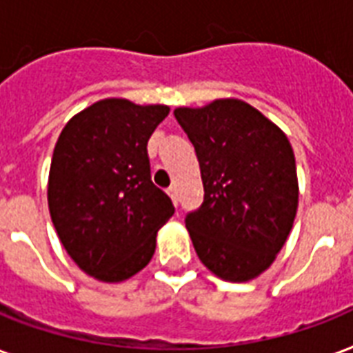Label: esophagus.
Instances as JSON below:
<instances>
[{
    "label": "esophagus",
    "instance_id": "esophagus-1",
    "mask_svg": "<svg viewBox=\"0 0 353 353\" xmlns=\"http://www.w3.org/2000/svg\"><path fill=\"white\" fill-rule=\"evenodd\" d=\"M168 196H170V200L174 201V205H177V201H179V194H177V187H170V188H168Z\"/></svg>",
    "mask_w": 353,
    "mask_h": 353
}]
</instances>
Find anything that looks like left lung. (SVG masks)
<instances>
[{"label": "left lung", "instance_id": "obj_1", "mask_svg": "<svg viewBox=\"0 0 353 353\" xmlns=\"http://www.w3.org/2000/svg\"><path fill=\"white\" fill-rule=\"evenodd\" d=\"M198 155L203 203L185 220L209 272L246 283L270 268L298 211L294 152L287 134L236 98L177 107Z\"/></svg>", "mask_w": 353, "mask_h": 353}]
</instances>
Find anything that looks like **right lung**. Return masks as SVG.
<instances>
[{
  "mask_svg": "<svg viewBox=\"0 0 353 353\" xmlns=\"http://www.w3.org/2000/svg\"><path fill=\"white\" fill-rule=\"evenodd\" d=\"M168 112V105L105 98L59 134L48 177L51 222L72 261L98 281L141 272L176 211L152 183L146 150Z\"/></svg>",
  "mask_w": 353,
  "mask_h": 353,
  "instance_id": "add662e5",
  "label": "right lung"
}]
</instances>
